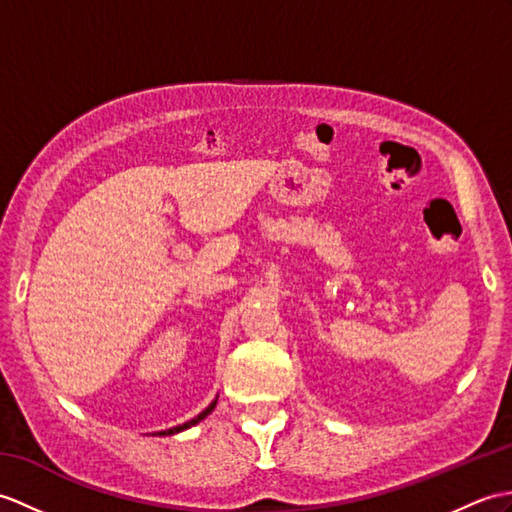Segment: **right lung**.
<instances>
[{"instance_id": "right-lung-1", "label": "right lung", "mask_w": 512, "mask_h": 512, "mask_svg": "<svg viewBox=\"0 0 512 512\" xmlns=\"http://www.w3.org/2000/svg\"><path fill=\"white\" fill-rule=\"evenodd\" d=\"M213 408H216V401H213L211 403V406L207 408V410H202L200 414H198V417L196 419H192V421H187V423H183V425H178V427H172V430H165V432H159V434H176V432H183V430H187V427H192V425H196L198 421H202V419H205L207 417V414L213 410Z\"/></svg>"}]
</instances>
